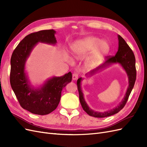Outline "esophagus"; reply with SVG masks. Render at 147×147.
<instances>
[{"instance_id":"obj_1","label":"esophagus","mask_w":147,"mask_h":147,"mask_svg":"<svg viewBox=\"0 0 147 147\" xmlns=\"http://www.w3.org/2000/svg\"><path fill=\"white\" fill-rule=\"evenodd\" d=\"M78 75L77 73H74L72 75V79L74 80H76L78 78Z\"/></svg>"}]
</instances>
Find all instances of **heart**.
<instances>
[{
  "mask_svg": "<svg viewBox=\"0 0 147 147\" xmlns=\"http://www.w3.org/2000/svg\"><path fill=\"white\" fill-rule=\"evenodd\" d=\"M110 48L107 41L100 40L97 37L90 36L75 42L71 46V51L73 56L78 59H83L92 51L86 63L87 67L91 68L108 54Z\"/></svg>",
  "mask_w": 147,
  "mask_h": 147,
  "instance_id": "obj_1",
  "label": "heart"
}]
</instances>
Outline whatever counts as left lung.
Returning a JSON list of instances; mask_svg holds the SVG:
<instances>
[{"label": "left lung", "mask_w": 147, "mask_h": 147, "mask_svg": "<svg viewBox=\"0 0 147 147\" xmlns=\"http://www.w3.org/2000/svg\"><path fill=\"white\" fill-rule=\"evenodd\" d=\"M118 49L117 54L113 56L107 57V59L104 64L97 67L95 69L91 70L90 72L86 74V75H92L95 74L99 70H101L104 69H105L107 67L110 66L113 64H119L122 66V67L125 70L127 74L129 80V86L127 87L126 92L124 96V98L120 102L118 105L115 107V108L111 109L105 112H96L92 110L89 107L85 100L84 99L83 93L81 88V83L83 80L82 78H79L77 80V88L79 92V99L80 104L82 106L83 109L85 111L86 113L91 117L96 118H105L110 117L118 113L121 110L124 105H126L127 99L129 98L131 92L134 88L135 82L136 80V58L134 53L132 51L130 47L125 42V40L120 36L118 35Z\"/></svg>", "instance_id": "obj_1"}]
</instances>
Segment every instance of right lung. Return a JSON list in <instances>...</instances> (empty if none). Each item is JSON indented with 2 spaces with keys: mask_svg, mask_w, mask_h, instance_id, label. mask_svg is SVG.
Segmentation results:
<instances>
[{
  "mask_svg": "<svg viewBox=\"0 0 147 147\" xmlns=\"http://www.w3.org/2000/svg\"><path fill=\"white\" fill-rule=\"evenodd\" d=\"M56 31L40 30L26 36L13 51L11 57L10 82L20 105L30 113L45 115L54 111L58 105L63 89L72 81L69 72L62 77H53L40 88L30 84L25 72L26 61L38 42L56 45Z\"/></svg>",
  "mask_w": 147,
  "mask_h": 147,
  "instance_id": "obj_1",
  "label": "right lung"
}]
</instances>
